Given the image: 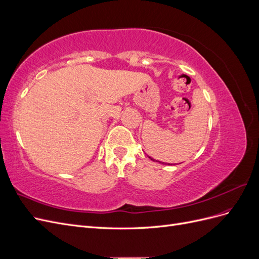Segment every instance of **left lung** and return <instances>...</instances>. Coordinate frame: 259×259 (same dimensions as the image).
Returning <instances> with one entry per match:
<instances>
[{
	"mask_svg": "<svg viewBox=\"0 0 259 259\" xmlns=\"http://www.w3.org/2000/svg\"><path fill=\"white\" fill-rule=\"evenodd\" d=\"M149 156V155H148ZM149 159H151L152 161H154V162H158V163H161V164H164V162H161V161H159V160H155V159H153V158H151V156H149ZM166 164V163H165ZM168 165H171V164H169L168 163Z\"/></svg>",
	"mask_w": 259,
	"mask_h": 259,
	"instance_id": "obj_1",
	"label": "left lung"
}]
</instances>
